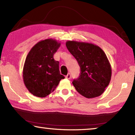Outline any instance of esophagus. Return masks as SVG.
Returning <instances> with one entry per match:
<instances>
[{"instance_id":"esophagus-1","label":"esophagus","mask_w":135,"mask_h":135,"mask_svg":"<svg viewBox=\"0 0 135 135\" xmlns=\"http://www.w3.org/2000/svg\"><path fill=\"white\" fill-rule=\"evenodd\" d=\"M65 78L67 79H71V74L70 73H68V74L65 76Z\"/></svg>"}]
</instances>
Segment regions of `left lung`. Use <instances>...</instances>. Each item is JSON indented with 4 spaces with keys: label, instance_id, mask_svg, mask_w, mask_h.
<instances>
[{
    "label": "left lung",
    "instance_id": "left-lung-1",
    "mask_svg": "<svg viewBox=\"0 0 135 135\" xmlns=\"http://www.w3.org/2000/svg\"><path fill=\"white\" fill-rule=\"evenodd\" d=\"M66 46L80 67L78 78L73 84L80 94L87 98L101 95L108 86L111 67L105 52L92 43L67 41Z\"/></svg>",
    "mask_w": 135,
    "mask_h": 135
}]
</instances>
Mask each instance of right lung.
<instances>
[{"mask_svg": "<svg viewBox=\"0 0 135 135\" xmlns=\"http://www.w3.org/2000/svg\"><path fill=\"white\" fill-rule=\"evenodd\" d=\"M60 45L52 38L42 40L27 55L23 68L24 83L29 92L36 97H46L65 78L60 74L59 62L54 59Z\"/></svg>", "mask_w": 135, "mask_h": 135, "instance_id": "right-lung-1", "label": "right lung"}]
</instances>
